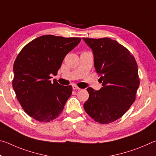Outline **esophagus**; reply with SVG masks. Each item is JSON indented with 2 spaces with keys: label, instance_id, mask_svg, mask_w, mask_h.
I'll list each match as a JSON object with an SVG mask.
<instances>
[{
  "label": "esophagus",
  "instance_id": "1",
  "mask_svg": "<svg viewBox=\"0 0 156 156\" xmlns=\"http://www.w3.org/2000/svg\"><path fill=\"white\" fill-rule=\"evenodd\" d=\"M72 87L73 90H79V89H80V88H79L77 85H76V84H73Z\"/></svg>",
  "mask_w": 156,
  "mask_h": 156
}]
</instances>
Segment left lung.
<instances>
[{"instance_id": "obj_1", "label": "left lung", "mask_w": 156, "mask_h": 156, "mask_svg": "<svg viewBox=\"0 0 156 156\" xmlns=\"http://www.w3.org/2000/svg\"><path fill=\"white\" fill-rule=\"evenodd\" d=\"M93 51L94 67L102 87H89L84 103L87 113L96 122L109 124L125 114L136 100L140 85L138 65L129 50L109 38H83Z\"/></svg>"}]
</instances>
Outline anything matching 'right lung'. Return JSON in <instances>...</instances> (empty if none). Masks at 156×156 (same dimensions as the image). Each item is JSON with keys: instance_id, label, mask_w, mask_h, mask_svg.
Listing matches in <instances>:
<instances>
[{"instance_id": "right-lung-1", "label": "right lung", "mask_w": 156, "mask_h": 156, "mask_svg": "<svg viewBox=\"0 0 156 156\" xmlns=\"http://www.w3.org/2000/svg\"><path fill=\"white\" fill-rule=\"evenodd\" d=\"M80 38L44 35L23 47L15 60L12 86L27 114L40 122L56 119L72 93V87L51 83L65 57L77 46Z\"/></svg>"}]
</instances>
